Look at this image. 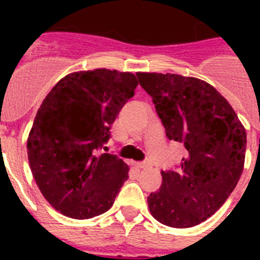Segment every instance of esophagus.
Returning <instances> with one entry per match:
<instances>
[{"instance_id": "1", "label": "esophagus", "mask_w": 260, "mask_h": 260, "mask_svg": "<svg viewBox=\"0 0 260 260\" xmlns=\"http://www.w3.org/2000/svg\"><path fill=\"white\" fill-rule=\"evenodd\" d=\"M134 165L136 167H139V169H147V167L150 166V165H148L147 162H136V163H134Z\"/></svg>"}]
</instances>
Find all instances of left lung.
I'll return each instance as SVG.
<instances>
[{
    "instance_id": "obj_1",
    "label": "left lung",
    "mask_w": 260,
    "mask_h": 260,
    "mask_svg": "<svg viewBox=\"0 0 260 260\" xmlns=\"http://www.w3.org/2000/svg\"><path fill=\"white\" fill-rule=\"evenodd\" d=\"M152 97L170 140L182 143L177 171H162V186L147 198L151 214L173 228H190L210 217L238 185L247 135L230 102L212 85L193 77L138 73Z\"/></svg>"
}]
</instances>
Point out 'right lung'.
<instances>
[{
  "mask_svg": "<svg viewBox=\"0 0 260 260\" xmlns=\"http://www.w3.org/2000/svg\"><path fill=\"white\" fill-rule=\"evenodd\" d=\"M138 83L132 73L77 71L60 79L39 108L26 142L30 171L44 198L67 217L105 213L128 179L122 159L97 150Z\"/></svg>",
  "mask_w": 260,
  "mask_h": 260,
  "instance_id": "right-lung-1",
  "label": "right lung"
}]
</instances>
